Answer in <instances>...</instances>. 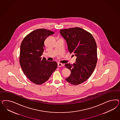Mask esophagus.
<instances>
[{
	"instance_id": "obj_1",
	"label": "esophagus",
	"mask_w": 120,
	"mask_h": 120,
	"mask_svg": "<svg viewBox=\"0 0 120 120\" xmlns=\"http://www.w3.org/2000/svg\"><path fill=\"white\" fill-rule=\"evenodd\" d=\"M64 66L63 64H62V63H58V66L59 67H62V66Z\"/></svg>"
}]
</instances>
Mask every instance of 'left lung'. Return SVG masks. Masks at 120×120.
I'll list each match as a JSON object with an SVG mask.
<instances>
[{"mask_svg": "<svg viewBox=\"0 0 120 120\" xmlns=\"http://www.w3.org/2000/svg\"><path fill=\"white\" fill-rule=\"evenodd\" d=\"M60 33L67 43L70 53L76 57L75 63L65 64L71 71L65 80L73 85L81 84L91 76L96 65V42L90 33L79 27L61 29Z\"/></svg>", "mask_w": 120, "mask_h": 120, "instance_id": "1", "label": "left lung"}]
</instances>
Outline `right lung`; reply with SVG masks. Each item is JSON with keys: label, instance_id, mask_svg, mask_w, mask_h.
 I'll list each match as a JSON object with an SVG mask.
<instances>
[{"label": "right lung", "instance_id": "obj_1", "mask_svg": "<svg viewBox=\"0 0 120 120\" xmlns=\"http://www.w3.org/2000/svg\"><path fill=\"white\" fill-rule=\"evenodd\" d=\"M54 34L47 29H36L27 35L22 41L20 64L25 75L34 84L40 85L45 83L57 69L56 62H49L41 57L45 48V39Z\"/></svg>", "mask_w": 120, "mask_h": 120}]
</instances>
